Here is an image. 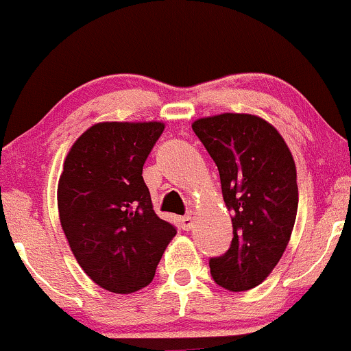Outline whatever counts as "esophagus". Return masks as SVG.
Returning <instances> with one entry per match:
<instances>
[{"label":"esophagus","mask_w":351,"mask_h":351,"mask_svg":"<svg viewBox=\"0 0 351 351\" xmlns=\"http://www.w3.org/2000/svg\"><path fill=\"white\" fill-rule=\"evenodd\" d=\"M179 221H180V228L186 230V231H189L191 228H193V225H194V221H193V218H191V216H182V218H180Z\"/></svg>","instance_id":"34e87169"}]
</instances>
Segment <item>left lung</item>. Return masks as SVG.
I'll return each instance as SVG.
<instances>
[{
    "mask_svg": "<svg viewBox=\"0 0 351 351\" xmlns=\"http://www.w3.org/2000/svg\"><path fill=\"white\" fill-rule=\"evenodd\" d=\"M193 130L218 167L223 199L233 215V240L228 252L209 258L211 276L231 292L248 291L279 263L294 228V158L280 133L254 114L201 118Z\"/></svg>",
    "mask_w": 351,
    "mask_h": 351,
    "instance_id": "obj_1",
    "label": "left lung"
}]
</instances>
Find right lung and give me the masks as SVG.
Here are the masks:
<instances>
[{
    "label": "right lung",
    "mask_w": 351,
    "mask_h": 351,
    "mask_svg": "<svg viewBox=\"0 0 351 351\" xmlns=\"http://www.w3.org/2000/svg\"><path fill=\"white\" fill-rule=\"evenodd\" d=\"M164 123H97L69 150L59 179L60 225L79 265L114 294L149 285L174 225L154 211L143 164Z\"/></svg>",
    "instance_id": "1"
}]
</instances>
